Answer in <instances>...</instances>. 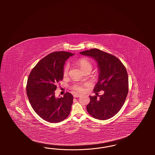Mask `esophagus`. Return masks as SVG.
<instances>
[{
    "label": "esophagus",
    "mask_w": 155,
    "mask_h": 155,
    "mask_svg": "<svg viewBox=\"0 0 155 155\" xmlns=\"http://www.w3.org/2000/svg\"><path fill=\"white\" fill-rule=\"evenodd\" d=\"M74 97H79L81 96V94H75L73 95Z\"/></svg>",
    "instance_id": "esophagus-1"
}]
</instances>
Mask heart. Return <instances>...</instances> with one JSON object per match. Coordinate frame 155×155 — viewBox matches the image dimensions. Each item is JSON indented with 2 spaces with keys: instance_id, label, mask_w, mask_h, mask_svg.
I'll return each mask as SVG.
<instances>
[{
  "instance_id": "obj_1",
  "label": "heart",
  "mask_w": 155,
  "mask_h": 155,
  "mask_svg": "<svg viewBox=\"0 0 155 155\" xmlns=\"http://www.w3.org/2000/svg\"><path fill=\"white\" fill-rule=\"evenodd\" d=\"M78 65L81 68V70L84 72L87 70H92V64L91 61L86 58H81L78 59L77 61ZM70 70V64L69 63H67L63 67V73L64 76H67L69 73ZM84 85L81 84H75L72 87L71 89L76 92H82L84 90Z\"/></svg>"
}]
</instances>
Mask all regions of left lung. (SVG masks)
<instances>
[{"label":"left lung","mask_w":155,"mask_h":155,"mask_svg":"<svg viewBox=\"0 0 155 155\" xmlns=\"http://www.w3.org/2000/svg\"><path fill=\"white\" fill-rule=\"evenodd\" d=\"M80 54L94 58L99 69V81L94 89L97 95L89 96L87 111L98 120L110 118L120 110L128 92V77L125 66L115 56L98 49H91ZM101 90L104 94L99 96Z\"/></svg>","instance_id":"obj_1"}]
</instances>
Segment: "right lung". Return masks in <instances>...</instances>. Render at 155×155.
Returning a JSON list of instances; mask_svg holds the SVG:
<instances>
[{"instance_id":"1","label":"right lung","mask_w":155,"mask_h":155,"mask_svg":"<svg viewBox=\"0 0 155 155\" xmlns=\"http://www.w3.org/2000/svg\"><path fill=\"white\" fill-rule=\"evenodd\" d=\"M64 51L52 52L41 59L31 70L26 92L30 104L37 114L45 121L56 123L68 116L73 102L69 93L56 98L57 84L63 78V66L67 59L73 56Z\"/></svg>"}]
</instances>
